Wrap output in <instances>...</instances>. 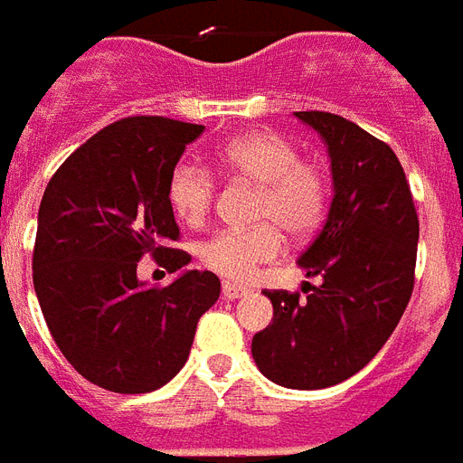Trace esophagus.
Segmentation results:
<instances>
[{"label": "esophagus", "mask_w": 463, "mask_h": 463, "mask_svg": "<svg viewBox=\"0 0 463 463\" xmlns=\"http://www.w3.org/2000/svg\"><path fill=\"white\" fill-rule=\"evenodd\" d=\"M250 289L248 287H238V284H231V282H225L222 284V299H242V297H248Z\"/></svg>", "instance_id": "1"}]
</instances>
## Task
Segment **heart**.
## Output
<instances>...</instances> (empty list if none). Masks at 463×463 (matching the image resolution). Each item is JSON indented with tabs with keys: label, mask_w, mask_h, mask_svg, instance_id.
Returning <instances> with one entry per match:
<instances>
[{
	"label": "heart",
	"mask_w": 463,
	"mask_h": 463,
	"mask_svg": "<svg viewBox=\"0 0 463 463\" xmlns=\"http://www.w3.org/2000/svg\"><path fill=\"white\" fill-rule=\"evenodd\" d=\"M215 164L232 179L258 184L252 228L221 231L201 242L198 258L211 272L245 282L262 262L282 255L284 232L309 238L321 228L331 203V176L318 159L299 156L292 139L277 132L235 137L215 152ZM213 171L179 164L171 171L166 198L171 211L188 228H201L213 211Z\"/></svg>",
	"instance_id": "1"
}]
</instances>
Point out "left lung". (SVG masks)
<instances>
[{
	"instance_id": "left-lung-1",
	"label": "left lung",
	"mask_w": 463,
	"mask_h": 463,
	"mask_svg": "<svg viewBox=\"0 0 463 463\" xmlns=\"http://www.w3.org/2000/svg\"><path fill=\"white\" fill-rule=\"evenodd\" d=\"M324 137L334 174L328 218L299 265L321 284L267 289L272 324L252 338L262 375L294 390L336 385L385 345L412 297L420 218L385 142L331 112H294Z\"/></svg>"
}]
</instances>
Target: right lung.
I'll list each match as a JSON object with an SVG mask.
<instances>
[{
  "instance_id": "1",
  "label": "right lung",
  "mask_w": 463,
  "mask_h": 463,
  "mask_svg": "<svg viewBox=\"0 0 463 463\" xmlns=\"http://www.w3.org/2000/svg\"><path fill=\"white\" fill-rule=\"evenodd\" d=\"M203 132L169 118L112 122L58 166L43 191L33 245V289L51 336L92 385L139 395L184 368L198 318L221 279L181 272L169 287L137 279L139 260L166 272L191 262L166 184L188 142Z\"/></svg>"
}]
</instances>
